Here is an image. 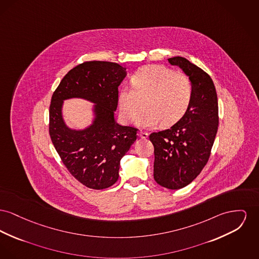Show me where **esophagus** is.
<instances>
[{"instance_id":"1","label":"esophagus","mask_w":259,"mask_h":259,"mask_svg":"<svg viewBox=\"0 0 259 259\" xmlns=\"http://www.w3.org/2000/svg\"><path fill=\"white\" fill-rule=\"evenodd\" d=\"M138 135H139V137L143 138V139L149 137V133L146 131H143V130H140L138 132Z\"/></svg>"}]
</instances>
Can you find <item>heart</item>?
<instances>
[{
  "label": "heart",
  "mask_w": 259,
  "mask_h": 259,
  "mask_svg": "<svg viewBox=\"0 0 259 259\" xmlns=\"http://www.w3.org/2000/svg\"><path fill=\"white\" fill-rule=\"evenodd\" d=\"M132 87L123 86L118 93L119 114L125 123L137 117L142 102L145 110L138 125L152 128L162 123L169 127L180 121L187 113L193 99V83L183 73L163 65L151 64L139 68L131 77Z\"/></svg>",
  "instance_id": "b5f03b06"
}]
</instances>
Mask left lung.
<instances>
[{
  "label": "left lung",
  "instance_id": "8db88e82",
  "mask_svg": "<svg viewBox=\"0 0 259 259\" xmlns=\"http://www.w3.org/2000/svg\"><path fill=\"white\" fill-rule=\"evenodd\" d=\"M193 83V99L187 113L170 129L152 133L153 178L158 185L178 190L193 182L207 163L218 129V101L212 79L182 57L168 59Z\"/></svg>",
  "mask_w": 259,
  "mask_h": 259
}]
</instances>
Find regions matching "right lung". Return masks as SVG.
<instances>
[{"label":"right lung","mask_w":259,"mask_h":259,"mask_svg":"<svg viewBox=\"0 0 259 259\" xmlns=\"http://www.w3.org/2000/svg\"><path fill=\"white\" fill-rule=\"evenodd\" d=\"M125 76V68L116 62L85 61L66 73L52 96V143L70 174L90 189H107L118 180L120 159L137 139V128L114 120L118 86ZM69 97H83L96 104L94 124L86 131H71L62 120V101Z\"/></svg>","instance_id":"right-lung-1"}]
</instances>
